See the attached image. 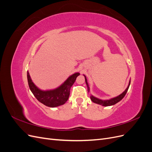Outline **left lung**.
<instances>
[{"instance_id":"obj_1","label":"left lung","mask_w":152,"mask_h":152,"mask_svg":"<svg viewBox=\"0 0 152 152\" xmlns=\"http://www.w3.org/2000/svg\"><path fill=\"white\" fill-rule=\"evenodd\" d=\"M84 76L85 77V81H86V85H87V91H88V92H89L90 91V88H89V87L88 83H87V79H86V77L84 75ZM130 84H131V80H129V82L128 86H127V88L126 89V90L124 91L122 94H121L120 95L116 96V97H115V98H112L110 99H107V100H104L103 99H103H99V98H96V97H94V96H93V95H91V96H90L91 99V101L93 102H94V103H95L96 104L102 105V106H103V107H108V106L114 105L115 104L117 103L118 102H120L121 100H122L124 98V96H125V95L127 93Z\"/></svg>"}]
</instances>
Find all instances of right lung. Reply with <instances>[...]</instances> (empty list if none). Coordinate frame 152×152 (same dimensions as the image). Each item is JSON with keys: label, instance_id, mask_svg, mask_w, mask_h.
I'll return each instance as SVG.
<instances>
[{"label": "right lung", "instance_id": "obj_1", "mask_svg": "<svg viewBox=\"0 0 152 152\" xmlns=\"http://www.w3.org/2000/svg\"><path fill=\"white\" fill-rule=\"evenodd\" d=\"M79 72L73 73L57 88L50 90H41L32 82L29 72H27V79L30 89L39 102L49 107L54 108L65 104L70 96L71 87L74 84Z\"/></svg>", "mask_w": 152, "mask_h": 152}]
</instances>
